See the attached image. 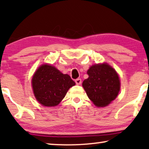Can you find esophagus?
<instances>
[{"instance_id": "obj_1", "label": "esophagus", "mask_w": 149, "mask_h": 149, "mask_svg": "<svg viewBox=\"0 0 149 149\" xmlns=\"http://www.w3.org/2000/svg\"><path fill=\"white\" fill-rule=\"evenodd\" d=\"M75 83H76L77 85H80L81 83H82V81H81V79H77L75 80Z\"/></svg>"}]
</instances>
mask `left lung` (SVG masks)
<instances>
[{
	"label": "left lung",
	"mask_w": 149,
	"mask_h": 149,
	"mask_svg": "<svg viewBox=\"0 0 149 149\" xmlns=\"http://www.w3.org/2000/svg\"><path fill=\"white\" fill-rule=\"evenodd\" d=\"M88 79L83 87L89 98L97 107H106L117 96L120 81L116 71L107 64H95L87 71Z\"/></svg>",
	"instance_id": "obj_1"
}]
</instances>
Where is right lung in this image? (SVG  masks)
I'll return each instance as SVG.
<instances>
[{
	"label": "right lung",
	"instance_id": "right-lung-1",
	"mask_svg": "<svg viewBox=\"0 0 149 149\" xmlns=\"http://www.w3.org/2000/svg\"><path fill=\"white\" fill-rule=\"evenodd\" d=\"M36 98L45 107H55L62 101L75 83L68 74L55 67L43 64L38 68L32 80Z\"/></svg>",
	"mask_w": 149,
	"mask_h": 149
}]
</instances>
